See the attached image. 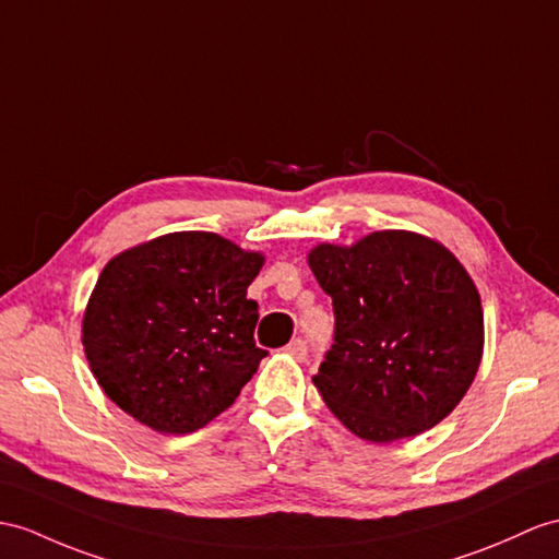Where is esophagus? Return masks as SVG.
Instances as JSON below:
<instances>
[{"mask_svg": "<svg viewBox=\"0 0 559 559\" xmlns=\"http://www.w3.org/2000/svg\"><path fill=\"white\" fill-rule=\"evenodd\" d=\"M284 350H287L289 356L296 358V360H306V356H308V346H306L304 338H294V342Z\"/></svg>", "mask_w": 559, "mask_h": 559, "instance_id": "obj_1", "label": "esophagus"}]
</instances>
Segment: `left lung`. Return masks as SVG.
<instances>
[{"label": "left lung", "mask_w": 559, "mask_h": 559, "mask_svg": "<svg viewBox=\"0 0 559 559\" xmlns=\"http://www.w3.org/2000/svg\"><path fill=\"white\" fill-rule=\"evenodd\" d=\"M308 265L332 296L334 346L312 377L358 439L391 443L437 427L472 386L484 353L476 284L441 241L379 229L318 243Z\"/></svg>", "instance_id": "8db88e82"}]
</instances>
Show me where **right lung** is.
Segmentation results:
<instances>
[{
  "instance_id": "obj_1",
  "label": "right lung",
  "mask_w": 559,
  "mask_h": 559,
  "mask_svg": "<svg viewBox=\"0 0 559 559\" xmlns=\"http://www.w3.org/2000/svg\"><path fill=\"white\" fill-rule=\"evenodd\" d=\"M265 263L215 233H170L120 251L83 312L97 384L158 433H192L225 413L265 350L249 284Z\"/></svg>"
}]
</instances>
